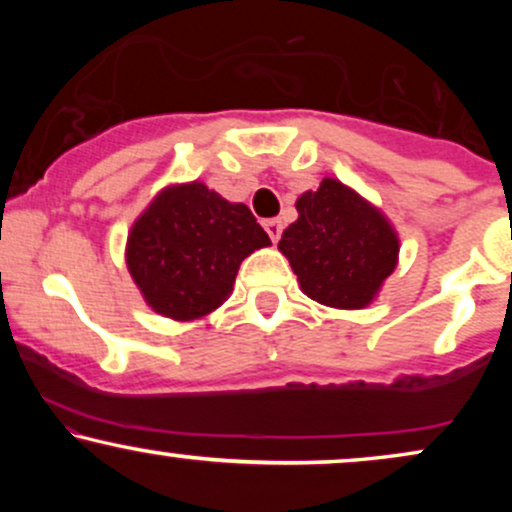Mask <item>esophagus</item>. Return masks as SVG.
<instances>
[{
	"label": "esophagus",
	"mask_w": 512,
	"mask_h": 512,
	"mask_svg": "<svg viewBox=\"0 0 512 512\" xmlns=\"http://www.w3.org/2000/svg\"><path fill=\"white\" fill-rule=\"evenodd\" d=\"M264 231H267V233H269V238H272L274 243H276V240L281 238V221H276V219H267V221H264Z\"/></svg>",
	"instance_id": "1"
}]
</instances>
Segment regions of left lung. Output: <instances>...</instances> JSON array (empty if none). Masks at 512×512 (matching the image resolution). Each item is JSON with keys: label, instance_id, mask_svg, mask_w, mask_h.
Returning a JSON list of instances; mask_svg holds the SVG:
<instances>
[{"label": "left lung", "instance_id": "obj_1", "mask_svg": "<svg viewBox=\"0 0 512 512\" xmlns=\"http://www.w3.org/2000/svg\"><path fill=\"white\" fill-rule=\"evenodd\" d=\"M298 219L281 233L279 252L301 291L337 310L368 308L399 262L392 221L337 178L296 199Z\"/></svg>", "mask_w": 512, "mask_h": 512}]
</instances>
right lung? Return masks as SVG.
I'll return each instance as SVG.
<instances>
[{"label":"right lung","instance_id":"add662e5","mask_svg":"<svg viewBox=\"0 0 512 512\" xmlns=\"http://www.w3.org/2000/svg\"><path fill=\"white\" fill-rule=\"evenodd\" d=\"M272 245L252 211L204 182L166 185L127 233L125 262L151 310L175 322L214 313L240 262Z\"/></svg>","mask_w":512,"mask_h":512}]
</instances>
